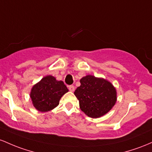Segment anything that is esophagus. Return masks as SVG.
<instances>
[{
	"label": "esophagus",
	"instance_id": "obj_1",
	"mask_svg": "<svg viewBox=\"0 0 152 152\" xmlns=\"http://www.w3.org/2000/svg\"><path fill=\"white\" fill-rule=\"evenodd\" d=\"M68 88H69V90L71 92H73L75 90V86L74 85H69V87H68Z\"/></svg>",
	"mask_w": 152,
	"mask_h": 152
}]
</instances>
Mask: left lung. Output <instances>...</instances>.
Segmentation results:
<instances>
[{
    "instance_id": "1",
    "label": "left lung",
    "mask_w": 152,
    "mask_h": 152,
    "mask_svg": "<svg viewBox=\"0 0 152 152\" xmlns=\"http://www.w3.org/2000/svg\"><path fill=\"white\" fill-rule=\"evenodd\" d=\"M80 86L74 94L79 100L80 108L88 116L100 118L111 110L117 100L116 90L103 78L93 75L83 77Z\"/></svg>"
}]
</instances>
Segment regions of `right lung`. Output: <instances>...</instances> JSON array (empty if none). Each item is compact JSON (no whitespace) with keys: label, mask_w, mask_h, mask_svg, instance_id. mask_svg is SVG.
Returning <instances> with one entry per match:
<instances>
[{"label":"right lung","mask_w":152,"mask_h":152,"mask_svg":"<svg viewBox=\"0 0 152 152\" xmlns=\"http://www.w3.org/2000/svg\"><path fill=\"white\" fill-rule=\"evenodd\" d=\"M67 92V86L62 81H58L54 77L47 75L34 85L30 98L37 110L47 112L56 108L62 95Z\"/></svg>","instance_id":"obj_1"}]
</instances>
